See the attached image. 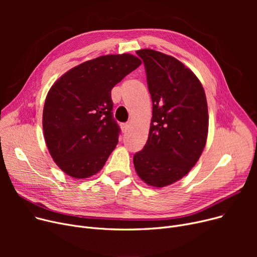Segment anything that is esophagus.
I'll list each match as a JSON object with an SVG mask.
<instances>
[{
  "label": "esophagus",
  "mask_w": 257,
  "mask_h": 257,
  "mask_svg": "<svg viewBox=\"0 0 257 257\" xmlns=\"http://www.w3.org/2000/svg\"><path fill=\"white\" fill-rule=\"evenodd\" d=\"M120 128H121V131H123L124 133H126L127 131H128V129H129V124H127V123H123L120 125Z\"/></svg>",
  "instance_id": "34e87169"
}]
</instances>
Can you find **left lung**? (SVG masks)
<instances>
[{
	"label": "left lung",
	"instance_id": "8db88e82",
	"mask_svg": "<svg viewBox=\"0 0 257 257\" xmlns=\"http://www.w3.org/2000/svg\"><path fill=\"white\" fill-rule=\"evenodd\" d=\"M137 54L145 65L153 116L147 144L133 164L142 180L163 187L185 176L202 154L207 102L199 79L179 60L150 49Z\"/></svg>",
	"mask_w": 257,
	"mask_h": 257
}]
</instances>
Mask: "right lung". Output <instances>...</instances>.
I'll list each match as a JSON object with an SVG mask.
<instances>
[{"instance_id": "obj_1", "label": "right lung", "mask_w": 257, "mask_h": 257, "mask_svg": "<svg viewBox=\"0 0 257 257\" xmlns=\"http://www.w3.org/2000/svg\"><path fill=\"white\" fill-rule=\"evenodd\" d=\"M142 61L106 55L75 66L48 92L43 114L46 144L57 166L74 178L97 174L118 142L111 89Z\"/></svg>"}]
</instances>
